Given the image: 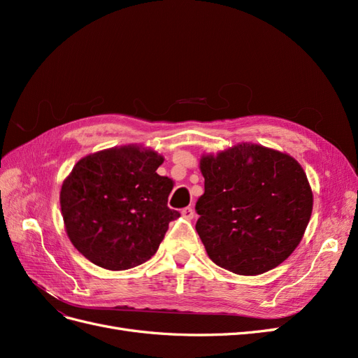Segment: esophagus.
<instances>
[{"mask_svg": "<svg viewBox=\"0 0 358 358\" xmlns=\"http://www.w3.org/2000/svg\"><path fill=\"white\" fill-rule=\"evenodd\" d=\"M182 216L183 218H187V220H192L194 218V209L192 208H185V209H182Z\"/></svg>", "mask_w": 358, "mask_h": 358, "instance_id": "34e87169", "label": "esophagus"}]
</instances>
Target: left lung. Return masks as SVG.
I'll return each instance as SVG.
<instances>
[{
    "label": "left lung",
    "instance_id": "left-lung-1",
    "mask_svg": "<svg viewBox=\"0 0 358 358\" xmlns=\"http://www.w3.org/2000/svg\"><path fill=\"white\" fill-rule=\"evenodd\" d=\"M204 194L196 230L215 264L255 276L279 266L300 243L312 189L299 162L275 149L242 143L203 155Z\"/></svg>",
    "mask_w": 358,
    "mask_h": 358
}]
</instances>
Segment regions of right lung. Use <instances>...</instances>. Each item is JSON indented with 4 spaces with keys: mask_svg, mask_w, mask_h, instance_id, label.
I'll list each match as a JSON object with an SVG mask.
<instances>
[{
    "mask_svg": "<svg viewBox=\"0 0 358 358\" xmlns=\"http://www.w3.org/2000/svg\"><path fill=\"white\" fill-rule=\"evenodd\" d=\"M155 150L128 145L82 158L59 194L74 248L107 270L143 264L180 213L167 206L173 180L159 176Z\"/></svg>",
    "mask_w": 358,
    "mask_h": 358,
    "instance_id": "add662e5",
    "label": "right lung"
}]
</instances>
